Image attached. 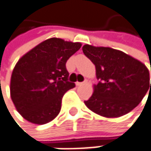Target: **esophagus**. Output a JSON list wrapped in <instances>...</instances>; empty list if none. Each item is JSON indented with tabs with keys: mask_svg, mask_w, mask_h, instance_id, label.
<instances>
[{
	"mask_svg": "<svg viewBox=\"0 0 151 151\" xmlns=\"http://www.w3.org/2000/svg\"><path fill=\"white\" fill-rule=\"evenodd\" d=\"M86 83V81H85V82H76V86H82V85H84Z\"/></svg>",
	"mask_w": 151,
	"mask_h": 151,
	"instance_id": "obj_1",
	"label": "esophagus"
}]
</instances>
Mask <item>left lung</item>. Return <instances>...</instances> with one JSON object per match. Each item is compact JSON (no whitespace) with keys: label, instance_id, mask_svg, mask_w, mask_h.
Segmentation results:
<instances>
[{"label":"left lung","instance_id":"obj_1","mask_svg":"<svg viewBox=\"0 0 151 151\" xmlns=\"http://www.w3.org/2000/svg\"><path fill=\"white\" fill-rule=\"evenodd\" d=\"M84 54L94 64L96 77L93 93L86 106L106 118L122 116L138 105L151 90L150 73L141 61L109 47L85 45ZM151 70V67H150Z\"/></svg>","mask_w":151,"mask_h":151}]
</instances>
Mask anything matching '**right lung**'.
Instances as JSON below:
<instances>
[{
    "label": "right lung",
    "mask_w": 151,
    "mask_h": 151,
    "mask_svg": "<svg viewBox=\"0 0 151 151\" xmlns=\"http://www.w3.org/2000/svg\"><path fill=\"white\" fill-rule=\"evenodd\" d=\"M80 47V43L52 37L18 60L10 79V96L25 120L42 125L57 117L64 94L75 86L68 81L66 61Z\"/></svg>",
    "instance_id": "add662e5"
}]
</instances>
